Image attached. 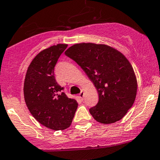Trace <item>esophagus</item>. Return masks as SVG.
<instances>
[{"label":"esophagus","mask_w":160,"mask_h":160,"mask_svg":"<svg viewBox=\"0 0 160 160\" xmlns=\"http://www.w3.org/2000/svg\"><path fill=\"white\" fill-rule=\"evenodd\" d=\"M79 95H80V98L82 99V98H83V90H81V92H80V93Z\"/></svg>","instance_id":"esophagus-1"}]
</instances>
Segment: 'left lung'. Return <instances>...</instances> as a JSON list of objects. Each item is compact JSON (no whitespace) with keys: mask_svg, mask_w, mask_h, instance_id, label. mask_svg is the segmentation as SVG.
Listing matches in <instances>:
<instances>
[{"mask_svg":"<svg viewBox=\"0 0 160 160\" xmlns=\"http://www.w3.org/2000/svg\"><path fill=\"white\" fill-rule=\"evenodd\" d=\"M65 54L85 71L97 89L98 102L89 113L101 123L119 121L132 108L137 93V80L130 62L120 52L104 44L71 46Z\"/></svg>","mask_w":160,"mask_h":160,"instance_id":"left-lung-1","label":"left lung"}]
</instances>
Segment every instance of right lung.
<instances>
[{
  "label": "right lung",
  "mask_w": 160,
  "mask_h": 160,
  "mask_svg": "<svg viewBox=\"0 0 160 160\" xmlns=\"http://www.w3.org/2000/svg\"><path fill=\"white\" fill-rule=\"evenodd\" d=\"M67 44L43 49L31 62L24 82L25 103L33 117L50 129L63 130L71 126L78 104L63 92L56 82L54 68Z\"/></svg>",
  "instance_id": "1"
}]
</instances>
